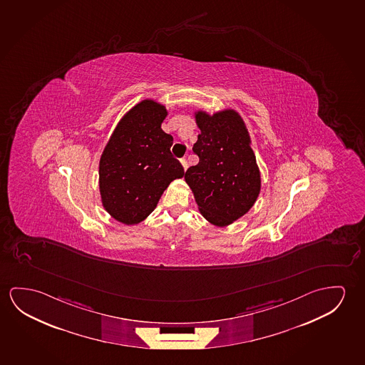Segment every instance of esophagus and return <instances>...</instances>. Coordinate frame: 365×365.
I'll use <instances>...</instances> for the list:
<instances>
[{"mask_svg": "<svg viewBox=\"0 0 365 365\" xmlns=\"http://www.w3.org/2000/svg\"><path fill=\"white\" fill-rule=\"evenodd\" d=\"M180 163H182V165H183V168H188V162H187V158H182L180 159Z\"/></svg>", "mask_w": 365, "mask_h": 365, "instance_id": "obj_1", "label": "esophagus"}]
</instances>
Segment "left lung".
Masks as SVG:
<instances>
[{
  "instance_id": "1",
  "label": "left lung",
  "mask_w": 365,
  "mask_h": 365,
  "mask_svg": "<svg viewBox=\"0 0 365 365\" xmlns=\"http://www.w3.org/2000/svg\"><path fill=\"white\" fill-rule=\"evenodd\" d=\"M201 130L192 150L200 158L185 174L203 216L230 225L252 208L260 191V173L242 118L232 110L196 113Z\"/></svg>"
}]
</instances>
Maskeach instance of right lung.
<instances>
[{"label": "right lung", "mask_w": 365, "mask_h": 365, "mask_svg": "<svg viewBox=\"0 0 365 365\" xmlns=\"http://www.w3.org/2000/svg\"><path fill=\"white\" fill-rule=\"evenodd\" d=\"M165 107L138 103L118 123L100 160L102 203L113 219L139 224L157 207L172 180L185 169L170 153L173 136L163 131Z\"/></svg>", "instance_id": "right-lung-1"}]
</instances>
